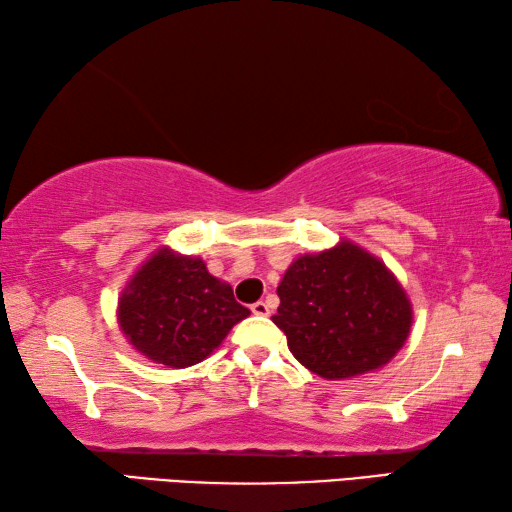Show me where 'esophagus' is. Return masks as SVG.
<instances>
[{
	"label": "esophagus",
	"mask_w": 512,
	"mask_h": 512,
	"mask_svg": "<svg viewBox=\"0 0 512 512\" xmlns=\"http://www.w3.org/2000/svg\"><path fill=\"white\" fill-rule=\"evenodd\" d=\"M251 312L258 317H267L270 315V306H267L265 301H256V303H251Z\"/></svg>",
	"instance_id": "esophagus-1"
}]
</instances>
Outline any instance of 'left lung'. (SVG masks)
<instances>
[{"instance_id": "1", "label": "left lung", "mask_w": 512, "mask_h": 512, "mask_svg": "<svg viewBox=\"0 0 512 512\" xmlns=\"http://www.w3.org/2000/svg\"><path fill=\"white\" fill-rule=\"evenodd\" d=\"M272 321L290 353L326 380H344L387 364L409 337L411 303L380 258L342 240L294 261L276 288Z\"/></svg>"}]
</instances>
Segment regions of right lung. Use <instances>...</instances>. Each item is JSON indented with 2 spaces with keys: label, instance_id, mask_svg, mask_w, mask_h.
I'll use <instances>...</instances> for the list:
<instances>
[{
  "label": "right lung",
  "instance_id": "1",
  "mask_svg": "<svg viewBox=\"0 0 512 512\" xmlns=\"http://www.w3.org/2000/svg\"><path fill=\"white\" fill-rule=\"evenodd\" d=\"M249 317L229 283L209 274L202 258L161 247L125 285L116 319L148 360L186 369L209 357L229 330Z\"/></svg>",
  "mask_w": 512,
  "mask_h": 512
}]
</instances>
